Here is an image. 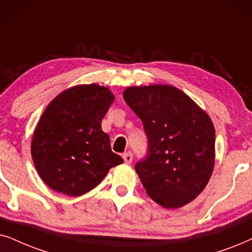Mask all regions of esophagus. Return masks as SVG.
I'll use <instances>...</instances> for the list:
<instances>
[{"instance_id":"obj_1","label":"esophagus","mask_w":252,"mask_h":252,"mask_svg":"<svg viewBox=\"0 0 252 252\" xmlns=\"http://www.w3.org/2000/svg\"><path fill=\"white\" fill-rule=\"evenodd\" d=\"M123 160L126 163H131L132 162V153L131 152H126L123 154Z\"/></svg>"}]
</instances>
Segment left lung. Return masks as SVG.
I'll list each match as a JSON object with an SVG mask.
<instances>
[{
  "mask_svg": "<svg viewBox=\"0 0 252 252\" xmlns=\"http://www.w3.org/2000/svg\"><path fill=\"white\" fill-rule=\"evenodd\" d=\"M123 98L142 120L149 139L147 157L135 167L147 194L165 209L192 202L214 168L212 120L172 85L130 86Z\"/></svg>",
  "mask_w": 252,
  "mask_h": 252,
  "instance_id": "left-lung-1",
  "label": "left lung"
}]
</instances>
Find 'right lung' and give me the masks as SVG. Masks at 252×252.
Listing matches in <instances>:
<instances>
[{"label":"right lung","instance_id":"obj_1","mask_svg":"<svg viewBox=\"0 0 252 252\" xmlns=\"http://www.w3.org/2000/svg\"><path fill=\"white\" fill-rule=\"evenodd\" d=\"M114 99L108 87L83 84L61 92L46 107L33 133L31 154L50 189L82 196L123 162L101 129Z\"/></svg>","mask_w":252,"mask_h":252}]
</instances>
